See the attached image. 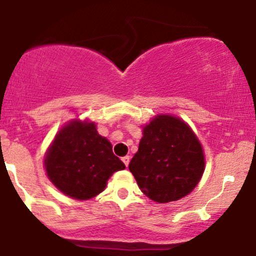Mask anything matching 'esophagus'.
<instances>
[{"instance_id": "34e87169", "label": "esophagus", "mask_w": 256, "mask_h": 256, "mask_svg": "<svg viewBox=\"0 0 256 256\" xmlns=\"http://www.w3.org/2000/svg\"><path fill=\"white\" fill-rule=\"evenodd\" d=\"M122 162L125 164V166L128 167V162H130V156H128V155H126V156L122 158Z\"/></svg>"}]
</instances>
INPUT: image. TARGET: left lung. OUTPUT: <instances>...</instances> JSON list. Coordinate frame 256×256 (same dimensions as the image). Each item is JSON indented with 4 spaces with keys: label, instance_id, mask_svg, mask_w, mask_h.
<instances>
[{
    "label": "left lung",
    "instance_id": "1",
    "mask_svg": "<svg viewBox=\"0 0 256 256\" xmlns=\"http://www.w3.org/2000/svg\"><path fill=\"white\" fill-rule=\"evenodd\" d=\"M128 170L152 201H177L192 192L204 174V149L186 122L162 114L143 128Z\"/></svg>",
    "mask_w": 256,
    "mask_h": 256
}]
</instances>
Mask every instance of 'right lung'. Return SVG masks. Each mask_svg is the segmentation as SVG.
<instances>
[{
  "label": "right lung",
  "mask_w": 256,
  "mask_h": 256,
  "mask_svg": "<svg viewBox=\"0 0 256 256\" xmlns=\"http://www.w3.org/2000/svg\"><path fill=\"white\" fill-rule=\"evenodd\" d=\"M44 166L52 183L76 200L95 198L114 172L125 168L110 140L98 134L95 122L80 120H72L58 131Z\"/></svg>",
  "instance_id": "obj_1"
}]
</instances>
